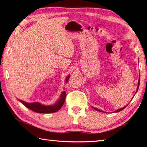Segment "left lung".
<instances>
[{"label":"left lung","mask_w":147,"mask_h":147,"mask_svg":"<svg viewBox=\"0 0 147 147\" xmlns=\"http://www.w3.org/2000/svg\"><path fill=\"white\" fill-rule=\"evenodd\" d=\"M139 84H140V77H139V81H138V89H137V91H138V89H139ZM126 107V106H124V107H123V108L119 109H117V110H116V111H115V112H118V111H121V110H123V109L125 108ZM92 108H93L94 109H95V110H96V111H101V110H100V109H97V108H94V107H92Z\"/></svg>","instance_id":"1"}]
</instances>
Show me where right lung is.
Wrapping results in <instances>:
<instances>
[{
  "label": "right lung",
  "mask_w": 147,
  "mask_h": 147,
  "mask_svg": "<svg viewBox=\"0 0 147 147\" xmlns=\"http://www.w3.org/2000/svg\"><path fill=\"white\" fill-rule=\"evenodd\" d=\"M70 76H68L66 78V82L68 81ZM66 97V93L65 91H63L61 94L60 98H59V100L56 102V103L53 106H45L43 105L39 102H32V103H28L26 102L23 100H19L21 102L24 104L26 108L28 109H31V110L35 111L36 113H54L56 112V111H58L59 109H60L62 106L63 105L65 100Z\"/></svg>",
  "instance_id": "1"
}]
</instances>
